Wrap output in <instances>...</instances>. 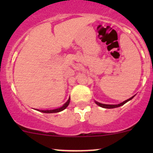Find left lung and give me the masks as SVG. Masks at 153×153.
Segmentation results:
<instances>
[{"label":"left lung","mask_w":153,"mask_h":153,"mask_svg":"<svg viewBox=\"0 0 153 153\" xmlns=\"http://www.w3.org/2000/svg\"><path fill=\"white\" fill-rule=\"evenodd\" d=\"M135 96V95H134ZM134 96H132V98H129V99L126 100V101H124V102L121 103V104H101V103L98 102V101H95V104H97V105H98L99 106H101V107H103V108H106V109H112V108H116V107H119V106L124 105V104H126V102H128L129 101H130V100H132V98H134Z\"/></svg>","instance_id":"8db88e82"}]
</instances>
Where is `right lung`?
I'll return each mask as SVG.
<instances>
[{
	"mask_svg": "<svg viewBox=\"0 0 153 153\" xmlns=\"http://www.w3.org/2000/svg\"><path fill=\"white\" fill-rule=\"evenodd\" d=\"M69 102H70V98L68 99V101H67V102H66L64 105L61 106V107L58 108V109H51V110H40V112H44V113H55V112H61V111L65 109L68 106V105H69Z\"/></svg>",
	"mask_w": 153,
	"mask_h": 153,
	"instance_id": "1",
	"label": "right lung"
}]
</instances>
